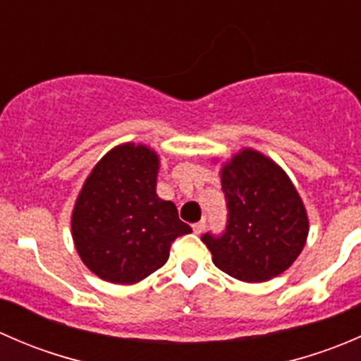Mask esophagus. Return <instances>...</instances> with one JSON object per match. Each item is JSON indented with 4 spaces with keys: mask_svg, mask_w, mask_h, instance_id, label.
Segmentation results:
<instances>
[{
    "mask_svg": "<svg viewBox=\"0 0 361 361\" xmlns=\"http://www.w3.org/2000/svg\"><path fill=\"white\" fill-rule=\"evenodd\" d=\"M192 228H194L195 234H202L204 228H206V218H202L201 221H197V224L192 225Z\"/></svg>",
    "mask_w": 361,
    "mask_h": 361,
    "instance_id": "esophagus-1",
    "label": "esophagus"
}]
</instances>
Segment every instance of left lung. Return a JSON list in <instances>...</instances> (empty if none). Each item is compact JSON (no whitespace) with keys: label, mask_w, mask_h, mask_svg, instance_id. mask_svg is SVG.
Returning a JSON list of instances; mask_svg holds the SVG:
<instances>
[{"label":"left lung","mask_w":361,"mask_h":361,"mask_svg":"<svg viewBox=\"0 0 361 361\" xmlns=\"http://www.w3.org/2000/svg\"><path fill=\"white\" fill-rule=\"evenodd\" d=\"M221 192L225 231L201 238L214 265L246 283L267 281L286 271L304 248L309 224L285 171L258 152L245 150L221 171Z\"/></svg>","instance_id":"left-lung-1"}]
</instances>
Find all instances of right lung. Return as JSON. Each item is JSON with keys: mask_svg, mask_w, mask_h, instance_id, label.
<instances>
[{"mask_svg": "<svg viewBox=\"0 0 361 361\" xmlns=\"http://www.w3.org/2000/svg\"><path fill=\"white\" fill-rule=\"evenodd\" d=\"M157 169L154 152L126 143L99 160L76 199L73 241L104 281H141L166 264L174 239L192 232L176 206L155 194Z\"/></svg>", "mask_w": 361, "mask_h": 361, "instance_id": "obj_1", "label": "right lung"}]
</instances>
